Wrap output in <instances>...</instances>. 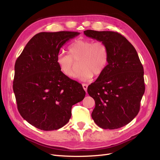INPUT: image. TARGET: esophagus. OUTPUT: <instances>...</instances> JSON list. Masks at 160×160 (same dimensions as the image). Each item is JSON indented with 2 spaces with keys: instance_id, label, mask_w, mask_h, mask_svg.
<instances>
[{
  "instance_id": "esophagus-1",
  "label": "esophagus",
  "mask_w": 160,
  "mask_h": 160,
  "mask_svg": "<svg viewBox=\"0 0 160 160\" xmlns=\"http://www.w3.org/2000/svg\"><path fill=\"white\" fill-rule=\"evenodd\" d=\"M83 89L85 91H87V90H88V84H85V83H83Z\"/></svg>"
}]
</instances>
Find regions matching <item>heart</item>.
Segmentation results:
<instances>
[{
	"label": "heart",
	"mask_w": 160,
	"mask_h": 160,
	"mask_svg": "<svg viewBox=\"0 0 160 160\" xmlns=\"http://www.w3.org/2000/svg\"><path fill=\"white\" fill-rule=\"evenodd\" d=\"M69 53L59 52L56 62L65 75H73L77 62L80 61L81 69L76 77L82 81L91 79L95 75H101L107 68L109 53L108 46L103 41L94 42L89 39H77L68 47Z\"/></svg>",
	"instance_id": "b5f03b06"
}]
</instances>
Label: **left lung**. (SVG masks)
<instances>
[{"instance_id": "obj_1", "label": "left lung", "mask_w": 160, "mask_h": 160, "mask_svg": "<svg viewBox=\"0 0 160 160\" xmlns=\"http://www.w3.org/2000/svg\"><path fill=\"white\" fill-rule=\"evenodd\" d=\"M84 34L104 42L109 53L107 68L88 88L95 103L91 117L103 129L125 126L138 114L145 92L143 67L138 52L117 32L87 30Z\"/></svg>"}]
</instances>
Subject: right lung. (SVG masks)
Here are the masks:
<instances>
[{
	"mask_svg": "<svg viewBox=\"0 0 160 160\" xmlns=\"http://www.w3.org/2000/svg\"><path fill=\"white\" fill-rule=\"evenodd\" d=\"M78 32H42L28 42L14 65L13 91L18 112L35 128L52 131L63 127L72 106L85 96L82 85L65 75L56 62L66 42Z\"/></svg>",
	"mask_w": 160,
	"mask_h": 160,
	"instance_id": "1",
	"label": "right lung"
}]
</instances>
